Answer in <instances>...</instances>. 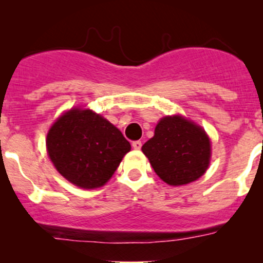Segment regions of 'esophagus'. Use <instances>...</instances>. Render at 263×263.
<instances>
[{"mask_svg": "<svg viewBox=\"0 0 263 263\" xmlns=\"http://www.w3.org/2000/svg\"><path fill=\"white\" fill-rule=\"evenodd\" d=\"M132 147H134L135 149H141V147H142V142L141 141H135L134 143H132Z\"/></svg>", "mask_w": 263, "mask_h": 263, "instance_id": "1", "label": "esophagus"}]
</instances>
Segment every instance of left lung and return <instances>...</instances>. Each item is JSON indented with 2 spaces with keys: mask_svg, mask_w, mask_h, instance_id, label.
<instances>
[{
  "mask_svg": "<svg viewBox=\"0 0 263 263\" xmlns=\"http://www.w3.org/2000/svg\"><path fill=\"white\" fill-rule=\"evenodd\" d=\"M156 174L172 186L198 180L211 161V141L200 125L183 115H167L142 146Z\"/></svg>",
  "mask_w": 263,
  "mask_h": 263,
  "instance_id": "8db88e82",
  "label": "left lung"
}]
</instances>
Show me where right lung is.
<instances>
[{
    "mask_svg": "<svg viewBox=\"0 0 263 263\" xmlns=\"http://www.w3.org/2000/svg\"><path fill=\"white\" fill-rule=\"evenodd\" d=\"M45 147L60 176L87 190L104 186L131 151L116 126L83 106L69 108L52 123Z\"/></svg>",
    "mask_w": 263,
    "mask_h": 263,
    "instance_id": "1",
    "label": "right lung"
}]
</instances>
